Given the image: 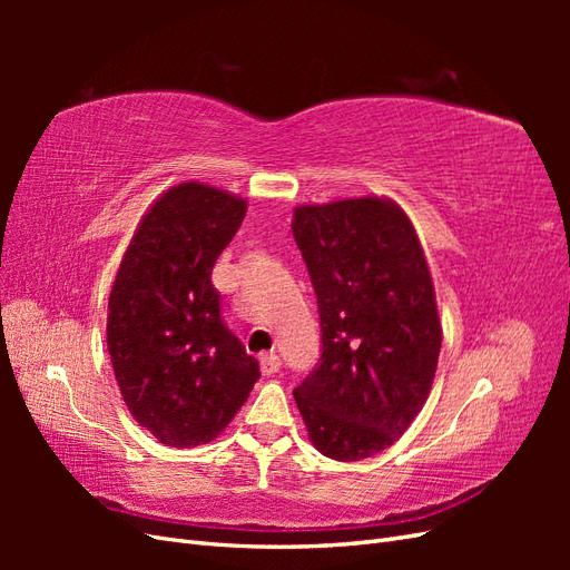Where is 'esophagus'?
<instances>
[{"label":"esophagus","mask_w":570,"mask_h":570,"mask_svg":"<svg viewBox=\"0 0 570 570\" xmlns=\"http://www.w3.org/2000/svg\"><path fill=\"white\" fill-rule=\"evenodd\" d=\"M258 364H262V373L264 375H273L281 371V356L278 354H262V358H258Z\"/></svg>","instance_id":"obj_1"}]
</instances>
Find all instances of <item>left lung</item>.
<instances>
[{
    "instance_id": "1",
    "label": "left lung",
    "mask_w": 570,
    "mask_h": 570,
    "mask_svg": "<svg viewBox=\"0 0 570 570\" xmlns=\"http://www.w3.org/2000/svg\"><path fill=\"white\" fill-rule=\"evenodd\" d=\"M321 316V364L295 387L316 450L361 461L423 409L442 344L435 287L413 223L387 197L304 204L292 220Z\"/></svg>"
}]
</instances>
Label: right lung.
I'll return each mask as SVG.
<instances>
[{
	"mask_svg": "<svg viewBox=\"0 0 570 570\" xmlns=\"http://www.w3.org/2000/svg\"><path fill=\"white\" fill-rule=\"evenodd\" d=\"M245 214L243 197L178 183L149 206L120 258L107 316L111 366L132 419L166 446L218 438L262 375L223 323L212 285Z\"/></svg>",
	"mask_w": 570,
	"mask_h": 570,
	"instance_id": "1",
	"label": "right lung"
}]
</instances>
